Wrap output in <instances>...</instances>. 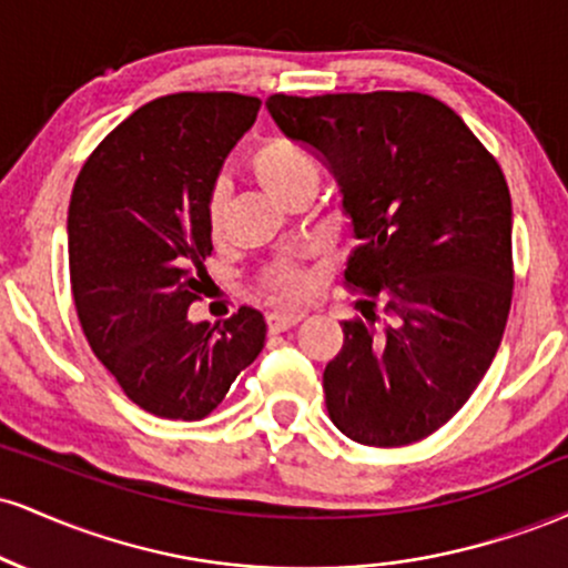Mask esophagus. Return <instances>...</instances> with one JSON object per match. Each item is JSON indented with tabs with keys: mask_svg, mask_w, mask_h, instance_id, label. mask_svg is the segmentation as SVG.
I'll return each instance as SVG.
<instances>
[{
	"mask_svg": "<svg viewBox=\"0 0 568 568\" xmlns=\"http://www.w3.org/2000/svg\"><path fill=\"white\" fill-rule=\"evenodd\" d=\"M304 317H306L304 312H296V310H291V312L275 310V312H270V315H266V325H270L272 334H283V331H288V328H293V325L302 323Z\"/></svg>",
	"mask_w": 568,
	"mask_h": 568,
	"instance_id": "obj_1",
	"label": "esophagus"
}]
</instances>
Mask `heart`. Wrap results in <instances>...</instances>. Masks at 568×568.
<instances>
[{"instance_id":"b5f03b06","label":"heart","mask_w":568,"mask_h":568,"mask_svg":"<svg viewBox=\"0 0 568 568\" xmlns=\"http://www.w3.org/2000/svg\"><path fill=\"white\" fill-rule=\"evenodd\" d=\"M251 171L258 179L266 192L280 202H288L293 194L302 189H315L321 171L317 162L304 152L298 143L288 139H266L253 149L251 154ZM205 221L207 232L213 240H224L226 234V192L221 186L207 194L205 202ZM310 251H291L280 253L262 266V285L277 298L285 302H298L312 288V272H310Z\"/></svg>"}]
</instances>
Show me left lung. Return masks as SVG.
<instances>
[{
	"mask_svg": "<svg viewBox=\"0 0 568 568\" xmlns=\"http://www.w3.org/2000/svg\"><path fill=\"white\" fill-rule=\"evenodd\" d=\"M266 109L336 175L357 237L344 285L366 321L342 323L325 366L331 422L363 446L427 438L475 393L510 315L505 173L454 109L414 90L277 93Z\"/></svg>",
	"mask_w": 568,
	"mask_h": 568,
	"instance_id": "8db88e82",
	"label": "left lung"
}]
</instances>
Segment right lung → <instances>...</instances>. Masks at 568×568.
<instances>
[{"instance_id": "right-lung-1", "label": "right lung", "mask_w": 568, "mask_h": 568, "mask_svg": "<svg viewBox=\"0 0 568 568\" xmlns=\"http://www.w3.org/2000/svg\"><path fill=\"white\" fill-rule=\"evenodd\" d=\"M262 101L240 93L162 95L120 122L77 175L69 275L90 349L135 406L205 419L264 347L266 323L240 306L189 323L213 243L207 194Z\"/></svg>"}]
</instances>
